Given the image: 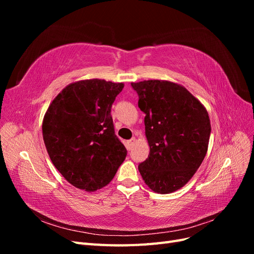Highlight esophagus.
Segmentation results:
<instances>
[{"instance_id":"esophagus-1","label":"esophagus","mask_w":254,"mask_h":254,"mask_svg":"<svg viewBox=\"0 0 254 254\" xmlns=\"http://www.w3.org/2000/svg\"><path fill=\"white\" fill-rule=\"evenodd\" d=\"M135 142H136V140L134 139V137H133V139H131V140L127 141V143H126V147H127V149H128V150L131 149V148L133 147V145L135 144Z\"/></svg>"}]
</instances>
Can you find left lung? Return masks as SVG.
<instances>
[{"label":"left lung","instance_id":"obj_1","mask_svg":"<svg viewBox=\"0 0 254 254\" xmlns=\"http://www.w3.org/2000/svg\"><path fill=\"white\" fill-rule=\"evenodd\" d=\"M131 86L145 113V135L150 148L139 172L155 193H173L190 180L206 155L209 113L179 83L152 79Z\"/></svg>","mask_w":254,"mask_h":254}]
</instances>
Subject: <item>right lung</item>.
Masks as SVG:
<instances>
[{
	"instance_id": "right-lung-1",
	"label": "right lung",
	"mask_w": 254,
	"mask_h": 254,
	"mask_svg": "<svg viewBox=\"0 0 254 254\" xmlns=\"http://www.w3.org/2000/svg\"><path fill=\"white\" fill-rule=\"evenodd\" d=\"M123 82H72L44 114L42 135L54 166L72 186L86 191L106 187L127 155L114 133L111 107Z\"/></svg>"
}]
</instances>
